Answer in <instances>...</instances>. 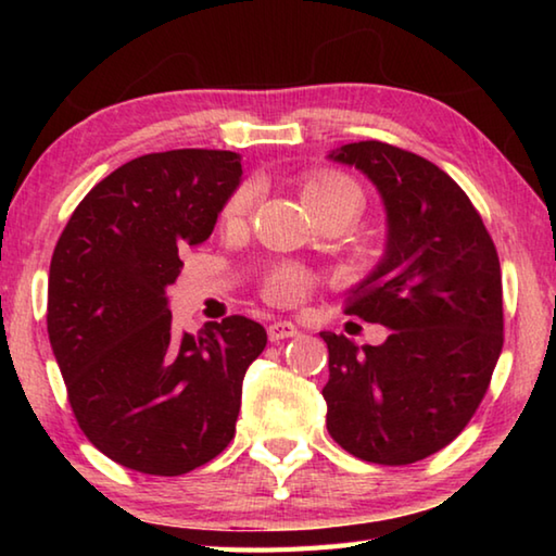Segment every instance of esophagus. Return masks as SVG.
Masks as SVG:
<instances>
[{
    "mask_svg": "<svg viewBox=\"0 0 556 556\" xmlns=\"http://www.w3.org/2000/svg\"><path fill=\"white\" fill-rule=\"evenodd\" d=\"M267 333H269L271 343H279V341H285V338H294L299 333V328L291 321H285V318H277V321L269 324Z\"/></svg>",
    "mask_w": 556,
    "mask_h": 556,
    "instance_id": "esophagus-1",
    "label": "esophagus"
}]
</instances>
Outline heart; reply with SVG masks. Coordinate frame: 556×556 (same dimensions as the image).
Masks as SVG:
<instances>
[{
  "label": "heart",
  "mask_w": 556,
  "mask_h": 556,
  "mask_svg": "<svg viewBox=\"0 0 556 556\" xmlns=\"http://www.w3.org/2000/svg\"><path fill=\"white\" fill-rule=\"evenodd\" d=\"M301 195H304V201L314 215L336 208H363L361 188H357L348 176L328 172V168L308 174L304 178V186H301ZM252 199H255V184H242L238 191L230 195V201L225 203V223L242 220L250 211ZM306 285L308 279L301 269H277L267 281V296L271 301H277V304H294V301L304 296Z\"/></svg>",
  "instance_id": "b5f03b06"
}]
</instances>
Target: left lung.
Masks as SVG:
<instances>
[{
    "instance_id": "left-lung-1",
    "label": "left lung",
    "mask_w": 556,
    "mask_h": 556,
    "mask_svg": "<svg viewBox=\"0 0 556 556\" xmlns=\"http://www.w3.org/2000/svg\"><path fill=\"white\" fill-rule=\"evenodd\" d=\"M378 188L388 238L348 289L345 314L390 328L380 345L321 331L326 427L355 458L407 466L451 444L473 417L503 351L495 244L460 186L437 164L384 142L333 149Z\"/></svg>"
}]
</instances>
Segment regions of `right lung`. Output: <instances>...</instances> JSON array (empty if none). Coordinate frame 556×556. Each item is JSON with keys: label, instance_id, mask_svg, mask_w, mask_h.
<instances>
[{"label": "right lung", "instance_id": "1", "mask_svg": "<svg viewBox=\"0 0 556 556\" xmlns=\"http://www.w3.org/2000/svg\"><path fill=\"white\" fill-rule=\"evenodd\" d=\"M242 181L240 156L172 149L115 168L73 211L49 271V341L80 429L115 464L181 476L235 437L242 380L267 331L244 316L178 333L184 262Z\"/></svg>", "mask_w": 556, "mask_h": 556}]
</instances>
